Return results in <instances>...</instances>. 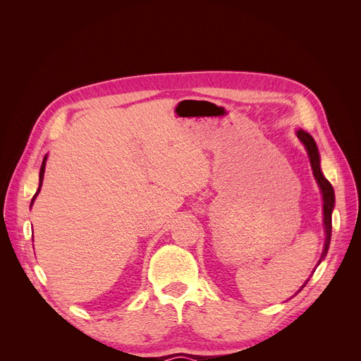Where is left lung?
Wrapping results in <instances>:
<instances>
[{
  "label": "left lung",
  "mask_w": 361,
  "mask_h": 361,
  "mask_svg": "<svg viewBox=\"0 0 361 361\" xmlns=\"http://www.w3.org/2000/svg\"><path fill=\"white\" fill-rule=\"evenodd\" d=\"M297 137L300 138L301 143L304 145L305 150H307L309 154V158H310V166H312V170H313V176L316 179V182H318L319 188H321V192H322V200H324V228H325V244H324V250H322V256L319 259V264L321 260L326 256V253H329V247H330V241H331V214H333V209H334V190L331 187V183L326 180L324 178V174L321 171V159H319V152H318V146H316L314 140L310 134L305 133V130L302 129H298L297 130ZM318 264V265H319ZM309 281V279H307ZM307 281L304 283V285L301 286V289L307 285ZM300 289V290H301ZM298 290V292H300Z\"/></svg>",
  "instance_id": "1"
}]
</instances>
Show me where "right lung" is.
I'll return each instance as SVG.
<instances>
[{"instance_id":"1","label":"right lung","mask_w":361,"mask_h":361,"mask_svg":"<svg viewBox=\"0 0 361 361\" xmlns=\"http://www.w3.org/2000/svg\"><path fill=\"white\" fill-rule=\"evenodd\" d=\"M45 166H47V157L43 158L42 167H40V173H39V188H37V191H36V194H35V197L31 199V204H30V206H32V203H35V200H36V197H37V194L40 192V188H42V182H43V173H45Z\"/></svg>"}]
</instances>
